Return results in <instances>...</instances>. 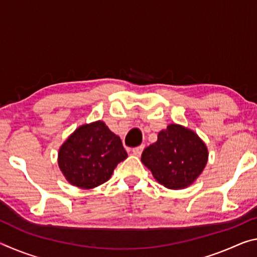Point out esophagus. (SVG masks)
<instances>
[{
    "instance_id": "esophagus-1",
    "label": "esophagus",
    "mask_w": 257,
    "mask_h": 257,
    "mask_svg": "<svg viewBox=\"0 0 257 257\" xmlns=\"http://www.w3.org/2000/svg\"><path fill=\"white\" fill-rule=\"evenodd\" d=\"M143 150H144V145H141V146H137V147H135V149H133V153L135 154V155H137V156H139L142 154V152H143Z\"/></svg>"
}]
</instances>
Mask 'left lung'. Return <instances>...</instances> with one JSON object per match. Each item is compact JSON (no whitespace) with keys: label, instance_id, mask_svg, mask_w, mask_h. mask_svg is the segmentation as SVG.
<instances>
[{"label":"left lung","instance_id":"8db88e82","mask_svg":"<svg viewBox=\"0 0 257 257\" xmlns=\"http://www.w3.org/2000/svg\"><path fill=\"white\" fill-rule=\"evenodd\" d=\"M208 153L196 134L179 124L160 132L158 141L146 147L142 162L161 185L182 189L197 179L205 168Z\"/></svg>","mask_w":257,"mask_h":257}]
</instances>
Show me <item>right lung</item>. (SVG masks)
<instances>
[{"instance_id": "right-lung-1", "label": "right lung", "mask_w": 257, "mask_h": 257, "mask_svg": "<svg viewBox=\"0 0 257 257\" xmlns=\"http://www.w3.org/2000/svg\"><path fill=\"white\" fill-rule=\"evenodd\" d=\"M127 156L120 137L96 121L76 129L61 146L59 167L70 184L90 189L110 179Z\"/></svg>"}]
</instances>
